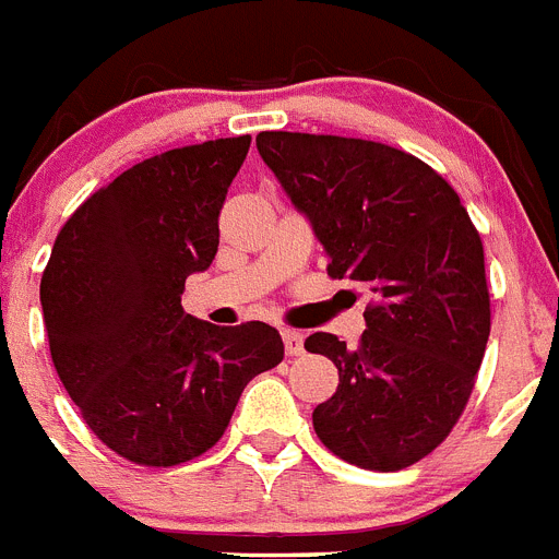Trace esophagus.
Here are the masks:
<instances>
[{"mask_svg":"<svg viewBox=\"0 0 559 559\" xmlns=\"http://www.w3.org/2000/svg\"><path fill=\"white\" fill-rule=\"evenodd\" d=\"M281 337H284V352L289 354V357H298V354H304V334L295 332V329H284V332H281Z\"/></svg>","mask_w":559,"mask_h":559,"instance_id":"1","label":"esophagus"}]
</instances>
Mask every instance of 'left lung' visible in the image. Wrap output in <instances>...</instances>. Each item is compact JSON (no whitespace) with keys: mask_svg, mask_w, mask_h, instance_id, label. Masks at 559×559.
I'll list each match as a JSON object with an SVG mask.
<instances>
[{"mask_svg":"<svg viewBox=\"0 0 559 559\" xmlns=\"http://www.w3.org/2000/svg\"><path fill=\"white\" fill-rule=\"evenodd\" d=\"M261 159L329 255V275L366 284L360 346L314 332L307 352L337 366L318 439L348 464L411 467L448 439L489 340L484 245L459 193L391 145L334 134L261 132Z\"/></svg>","mask_w":559,"mask_h":559,"instance_id":"8db88e82","label":"left lung"}]
</instances>
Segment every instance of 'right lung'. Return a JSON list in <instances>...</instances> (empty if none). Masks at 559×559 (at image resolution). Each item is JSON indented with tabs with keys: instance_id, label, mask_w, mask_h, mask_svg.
Wrapping results in <instances>:
<instances>
[{
	"instance_id": "add662e5",
	"label": "right lung",
	"mask_w": 559,
	"mask_h": 559,
	"mask_svg": "<svg viewBox=\"0 0 559 559\" xmlns=\"http://www.w3.org/2000/svg\"><path fill=\"white\" fill-rule=\"evenodd\" d=\"M247 148L241 134L132 165L72 213L41 275L52 366L92 433L134 464L211 450L247 382L284 360L261 320L222 329L182 309Z\"/></svg>"
}]
</instances>
